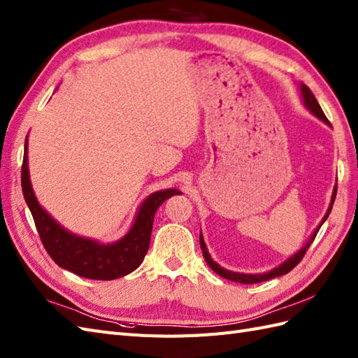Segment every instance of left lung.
<instances>
[{
    "mask_svg": "<svg viewBox=\"0 0 358 358\" xmlns=\"http://www.w3.org/2000/svg\"><path fill=\"white\" fill-rule=\"evenodd\" d=\"M299 91H301L302 102H303V105H305L306 110H308L311 114H314L315 117L320 119L322 122H325V123L328 124V127H331V123L328 122L327 115L323 114V111H322V108H320L319 102L315 101L314 94L311 93V90H310L308 87H306L305 84H301V85H299ZM336 194H337V186H334V190H332V195H331V203H329V207H328V210H327V213H325V217H323V220L320 221L319 226L315 227V230H314L313 234H311L310 239L306 241L305 245L301 248V250L296 252L293 256H289L287 261H284V262H282V264H279L278 267H274L273 270H270V271H265V273H256V274H250V273H238V271H230V270H227V268H224V267H221L220 264H217V262H215V261L212 259V256L209 255V250H207V247H206V243H204L203 234H199V245H201L203 256H204V259H206L207 265H209V267H210V268H212L215 273L220 274L221 278H224V279H229V280H234V282H239V284H259V282H264V280H268V279H273V278L282 276V274H287L288 271H292V270L296 267V265H297L299 262L302 261V257L305 256L306 250H308V247L311 245V243H313V241H314L315 235H317V231H319V229L322 227V224L327 221L328 215H329V212H331V209H332V204H334Z\"/></svg>",
    "mask_w": 358,
    "mask_h": 358,
    "instance_id": "obj_1",
    "label": "left lung"
}]
</instances>
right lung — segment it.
<instances>
[{
    "mask_svg": "<svg viewBox=\"0 0 358 358\" xmlns=\"http://www.w3.org/2000/svg\"><path fill=\"white\" fill-rule=\"evenodd\" d=\"M29 136L24 143V160L21 185L24 199L35 220L38 234L50 257L61 268L80 278L96 280H113L134 271L148 253L155 212L166 199L180 195L178 189H164L146 196L140 204L137 215L127 235L110 244L97 239L79 236L61 226L43 206L33 192L29 173Z\"/></svg>",
    "mask_w": 358,
    "mask_h": 358,
    "instance_id": "add662e5",
    "label": "right lung"
}]
</instances>
